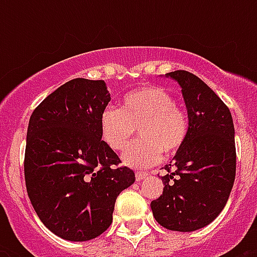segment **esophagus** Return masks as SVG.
I'll return each instance as SVG.
<instances>
[{
	"mask_svg": "<svg viewBox=\"0 0 257 257\" xmlns=\"http://www.w3.org/2000/svg\"><path fill=\"white\" fill-rule=\"evenodd\" d=\"M148 175V173H147V172H140V171H137L136 172V180L137 181H141V180L144 179L145 176Z\"/></svg>",
	"mask_w": 257,
	"mask_h": 257,
	"instance_id": "obj_1",
	"label": "esophagus"
}]
</instances>
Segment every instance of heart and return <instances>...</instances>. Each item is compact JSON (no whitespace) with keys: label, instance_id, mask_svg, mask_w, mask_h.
I'll use <instances>...</instances> for the list:
<instances>
[{"label":"heart","instance_id":"obj_1","mask_svg":"<svg viewBox=\"0 0 257 257\" xmlns=\"http://www.w3.org/2000/svg\"><path fill=\"white\" fill-rule=\"evenodd\" d=\"M188 117L171 93L160 86H145L128 93L121 109H104L100 117L102 140L116 152L124 151L139 129L141 140L122 155L128 167L148 168L159 163L163 152L176 153L185 143Z\"/></svg>","mask_w":257,"mask_h":257}]
</instances>
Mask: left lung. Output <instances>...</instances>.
Segmentation results:
<instances>
[{
  "label": "left lung",
  "mask_w": 257,
  "mask_h": 257,
  "mask_svg": "<svg viewBox=\"0 0 257 257\" xmlns=\"http://www.w3.org/2000/svg\"><path fill=\"white\" fill-rule=\"evenodd\" d=\"M165 77L181 88L189 128L164 167L163 195L151 208L167 229L192 232L211 224L227 204L236 175L235 128L227 105L197 76L175 70Z\"/></svg>",
  "instance_id": "left-lung-1"
}]
</instances>
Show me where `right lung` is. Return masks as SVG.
Wrapping results in <instances>:
<instances>
[{
    "mask_svg": "<svg viewBox=\"0 0 257 257\" xmlns=\"http://www.w3.org/2000/svg\"><path fill=\"white\" fill-rule=\"evenodd\" d=\"M110 101L102 80L74 78L50 93L29 120L25 183L34 211L50 232L69 241L100 236L135 172L102 141L101 113Z\"/></svg>",
    "mask_w": 257,
    "mask_h": 257,
    "instance_id": "right-lung-1",
    "label": "right lung"
}]
</instances>
